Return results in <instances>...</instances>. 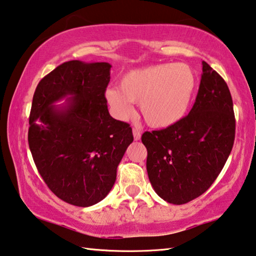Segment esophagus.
Masks as SVG:
<instances>
[{
  "instance_id": "esophagus-1",
  "label": "esophagus",
  "mask_w": 256,
  "mask_h": 256,
  "mask_svg": "<svg viewBox=\"0 0 256 256\" xmlns=\"http://www.w3.org/2000/svg\"><path fill=\"white\" fill-rule=\"evenodd\" d=\"M132 134H134V140H135L136 142H137V140H140L142 132H140V129H137V128H134V129H132Z\"/></svg>"
}]
</instances>
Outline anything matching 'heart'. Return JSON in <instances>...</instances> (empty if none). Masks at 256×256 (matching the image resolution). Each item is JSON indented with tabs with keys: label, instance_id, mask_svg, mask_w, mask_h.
I'll list each match as a JSON object with an SVG mask.
<instances>
[{
	"label": "heart",
	"instance_id": "heart-1",
	"mask_svg": "<svg viewBox=\"0 0 256 256\" xmlns=\"http://www.w3.org/2000/svg\"><path fill=\"white\" fill-rule=\"evenodd\" d=\"M198 86L189 65L155 64L128 70L120 78V88H109L106 101L114 114L127 119L140 102L142 118L154 128H168L186 116Z\"/></svg>",
	"mask_w": 256,
	"mask_h": 256
}]
</instances>
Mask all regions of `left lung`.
I'll list each match as a JSON object with an SVG mask.
<instances>
[{"instance_id":"left-lung-1","label":"left lung","mask_w":256,"mask_h":256,"mask_svg":"<svg viewBox=\"0 0 256 256\" xmlns=\"http://www.w3.org/2000/svg\"><path fill=\"white\" fill-rule=\"evenodd\" d=\"M235 126L230 88L202 62L199 91L189 114L171 127L142 136L147 173L156 194L173 204L204 194L230 154Z\"/></svg>"}]
</instances>
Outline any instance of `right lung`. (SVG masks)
<instances>
[{
    "label": "right lung",
    "mask_w": 256,
    "mask_h": 256,
    "mask_svg": "<svg viewBox=\"0 0 256 256\" xmlns=\"http://www.w3.org/2000/svg\"><path fill=\"white\" fill-rule=\"evenodd\" d=\"M110 68L109 62H62L34 94L28 142L34 164L52 194L78 207L106 198L134 140L130 124L108 110ZM64 97V105L53 104Z\"/></svg>",
    "instance_id": "add662e5"
}]
</instances>
